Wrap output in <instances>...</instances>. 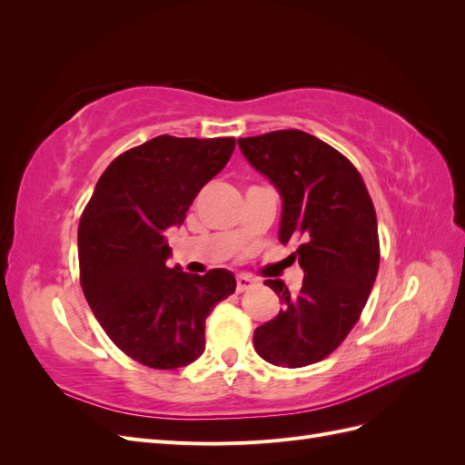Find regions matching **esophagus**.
Wrapping results in <instances>:
<instances>
[{
    "label": "esophagus",
    "instance_id": "obj_1",
    "mask_svg": "<svg viewBox=\"0 0 465 465\" xmlns=\"http://www.w3.org/2000/svg\"><path fill=\"white\" fill-rule=\"evenodd\" d=\"M254 283H256V281L250 279L248 275H238V277H236V291H238V292H244V291L254 287Z\"/></svg>",
    "mask_w": 465,
    "mask_h": 465
}]
</instances>
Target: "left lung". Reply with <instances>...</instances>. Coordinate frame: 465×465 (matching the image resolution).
Masks as SVG:
<instances>
[{"label":"left lung","mask_w":465,"mask_h":465,"mask_svg":"<svg viewBox=\"0 0 465 465\" xmlns=\"http://www.w3.org/2000/svg\"><path fill=\"white\" fill-rule=\"evenodd\" d=\"M238 147L281 195L279 241L302 242V287L265 281L283 308L256 328L254 347L277 367H306L341 345L369 301L380 263L376 211L357 168L311 134L279 130Z\"/></svg>","instance_id":"1"}]
</instances>
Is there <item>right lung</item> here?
Returning a JSON list of instances; mask_svg holds the SVG:
<instances>
[{"label": "right lung", "instance_id": "obj_1", "mask_svg": "<svg viewBox=\"0 0 465 465\" xmlns=\"http://www.w3.org/2000/svg\"><path fill=\"white\" fill-rule=\"evenodd\" d=\"M234 145V137H153L108 164L83 211V292L114 345L145 367L173 371L202 357L205 318L236 289L229 270L166 265V229L184 223Z\"/></svg>", "mask_w": 465, "mask_h": 465}]
</instances>
